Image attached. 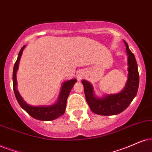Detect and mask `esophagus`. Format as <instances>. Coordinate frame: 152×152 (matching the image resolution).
Listing matches in <instances>:
<instances>
[{"instance_id": "34e87169", "label": "esophagus", "mask_w": 152, "mask_h": 152, "mask_svg": "<svg viewBox=\"0 0 152 152\" xmlns=\"http://www.w3.org/2000/svg\"><path fill=\"white\" fill-rule=\"evenodd\" d=\"M85 76L84 75V73L83 71H78V72H77V73H76V77H77V79L78 80H80L81 79V78L83 77V76Z\"/></svg>"}]
</instances>
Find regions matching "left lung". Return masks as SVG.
<instances>
[{
	"label": "left lung",
	"instance_id": "obj_1",
	"mask_svg": "<svg viewBox=\"0 0 152 152\" xmlns=\"http://www.w3.org/2000/svg\"><path fill=\"white\" fill-rule=\"evenodd\" d=\"M128 54V79L122 92L109 95L102 98L96 97L93 86L87 80H82L86 101L91 111L98 115L111 116L124 111L137 95L139 87V73L135 55L130 50L127 43L124 41Z\"/></svg>",
	"mask_w": 152,
	"mask_h": 152
}]
</instances>
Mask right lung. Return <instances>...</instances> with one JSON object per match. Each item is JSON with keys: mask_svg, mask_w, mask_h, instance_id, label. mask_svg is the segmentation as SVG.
Returning <instances> with one entry per match:
<instances>
[{"mask_svg": "<svg viewBox=\"0 0 152 152\" xmlns=\"http://www.w3.org/2000/svg\"><path fill=\"white\" fill-rule=\"evenodd\" d=\"M25 45L21 48L20 53H19L18 57L14 65L13 68V74H12V80H13V90L16 97V99L18 103L20 104L21 107L26 111L33 118L40 121H53L55 120L62 115L64 114L65 109H66V100L72 88L74 86V83L76 82V79H72L70 80H67L63 83L62 90H61L60 94L58 101L55 104L51 105V106L44 107H34L28 105L24 101V99L19 93L18 90L17 89V79H16V72L18 69L19 62H20L21 56L24 49Z\"/></svg>", "mask_w": 152, "mask_h": 152, "instance_id": "1", "label": "right lung"}]
</instances>
